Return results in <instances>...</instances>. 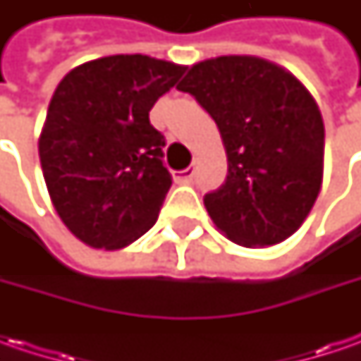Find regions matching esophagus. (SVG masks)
I'll return each mask as SVG.
<instances>
[{
	"mask_svg": "<svg viewBox=\"0 0 361 361\" xmlns=\"http://www.w3.org/2000/svg\"><path fill=\"white\" fill-rule=\"evenodd\" d=\"M192 176H195V166H187L185 171L176 173V178H178V180H190Z\"/></svg>",
	"mask_w": 361,
	"mask_h": 361,
	"instance_id": "obj_1",
	"label": "esophagus"
}]
</instances>
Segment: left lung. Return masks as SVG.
<instances>
[{"mask_svg":"<svg viewBox=\"0 0 361 361\" xmlns=\"http://www.w3.org/2000/svg\"><path fill=\"white\" fill-rule=\"evenodd\" d=\"M215 120L227 178L204 195L231 241L265 247L301 227L324 178L326 130L313 96L291 72L255 56L195 63L178 86Z\"/></svg>","mask_w":361,"mask_h":361,"instance_id":"left-lung-1","label":"left lung"}]
</instances>
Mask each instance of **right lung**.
<instances>
[{"label": "right lung", "instance_id": "obj_1", "mask_svg": "<svg viewBox=\"0 0 361 361\" xmlns=\"http://www.w3.org/2000/svg\"><path fill=\"white\" fill-rule=\"evenodd\" d=\"M187 66L108 56L66 74L39 134V162L63 225L94 249H122L150 229L173 185L164 136L148 120Z\"/></svg>", "mask_w": 361, "mask_h": 361}]
</instances>
